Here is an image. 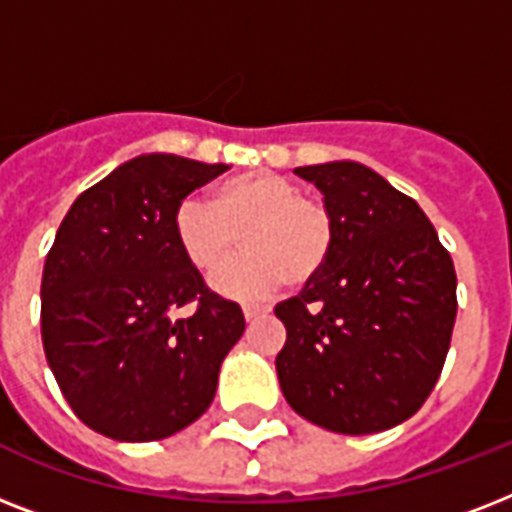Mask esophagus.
<instances>
[{
  "instance_id": "1",
  "label": "esophagus",
  "mask_w": 512,
  "mask_h": 512,
  "mask_svg": "<svg viewBox=\"0 0 512 512\" xmlns=\"http://www.w3.org/2000/svg\"><path fill=\"white\" fill-rule=\"evenodd\" d=\"M268 311H271V308H265V305H244V319L255 321L260 319V316H265Z\"/></svg>"
}]
</instances>
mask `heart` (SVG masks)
Returning a JSON list of instances; mask_svg holds the SVG:
<instances>
[{
	"instance_id": "1",
	"label": "heart",
	"mask_w": 512,
	"mask_h": 512,
	"mask_svg": "<svg viewBox=\"0 0 512 512\" xmlns=\"http://www.w3.org/2000/svg\"><path fill=\"white\" fill-rule=\"evenodd\" d=\"M183 257L204 276L239 249L247 255L225 268L215 289L236 300H260L289 284L316 279L335 244V220L319 196L300 191L276 172H247L212 188L209 201L185 199L172 217Z\"/></svg>"
}]
</instances>
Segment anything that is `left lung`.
<instances>
[{
    "label": "left lung",
    "instance_id": "1",
    "mask_svg": "<svg viewBox=\"0 0 512 512\" xmlns=\"http://www.w3.org/2000/svg\"><path fill=\"white\" fill-rule=\"evenodd\" d=\"M295 172L324 196L335 244L324 271L276 305L281 393L313 425L380 433L436 388L457 319L454 263L420 204L364 164Z\"/></svg>",
    "mask_w": 512,
    "mask_h": 512
}]
</instances>
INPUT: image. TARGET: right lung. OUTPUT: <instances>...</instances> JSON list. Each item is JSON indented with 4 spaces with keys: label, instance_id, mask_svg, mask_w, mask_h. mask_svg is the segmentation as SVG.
<instances>
[{
    "label": "right lung",
    "instance_id": "obj_1",
    "mask_svg": "<svg viewBox=\"0 0 512 512\" xmlns=\"http://www.w3.org/2000/svg\"><path fill=\"white\" fill-rule=\"evenodd\" d=\"M225 164L135 156L79 196L42 273L44 356L68 406L114 441H159L207 412L244 313L183 257L172 217ZM194 313L177 320V307Z\"/></svg>",
    "mask_w": 512,
    "mask_h": 512
}]
</instances>
